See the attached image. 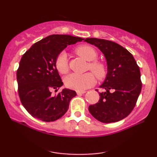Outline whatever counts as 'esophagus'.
Wrapping results in <instances>:
<instances>
[{
	"label": "esophagus",
	"mask_w": 157,
	"mask_h": 157,
	"mask_svg": "<svg viewBox=\"0 0 157 157\" xmlns=\"http://www.w3.org/2000/svg\"><path fill=\"white\" fill-rule=\"evenodd\" d=\"M86 93V91H76V94H78V95H81V94H83Z\"/></svg>",
	"instance_id": "1"
}]
</instances>
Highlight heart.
Instances as JSON below:
<instances>
[{"mask_svg": "<svg viewBox=\"0 0 157 157\" xmlns=\"http://www.w3.org/2000/svg\"><path fill=\"white\" fill-rule=\"evenodd\" d=\"M76 53L87 61H92L89 63V68L95 74L98 79L104 78L106 74V68L104 63L96 61L98 57L97 52L93 47L84 45L79 46L76 49ZM56 66L61 74H66L68 71L67 54L62 51L59 54L56 60ZM65 84L69 89L76 91H83L91 87L95 83V77L91 73H86L83 74H71L65 78Z\"/></svg>", "mask_w": 157, "mask_h": 157, "instance_id": "heart-1", "label": "heart"}]
</instances>
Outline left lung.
<instances>
[{
    "label": "left lung",
    "mask_w": 157,
    "mask_h": 157,
    "mask_svg": "<svg viewBox=\"0 0 157 157\" xmlns=\"http://www.w3.org/2000/svg\"><path fill=\"white\" fill-rule=\"evenodd\" d=\"M84 41L97 47L107 63L106 78L100 86L104 91L99 93L98 102L89 106V112L102 123L121 121L132 112L141 93L139 67L132 53L117 43L96 38Z\"/></svg>",
    "instance_id": "left-lung-1"
}]
</instances>
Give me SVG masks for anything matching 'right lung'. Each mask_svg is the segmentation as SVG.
<instances>
[{
  "instance_id": "1",
  "label": "right lung",
  "mask_w": 157,
  "mask_h": 157,
  "mask_svg": "<svg viewBox=\"0 0 157 157\" xmlns=\"http://www.w3.org/2000/svg\"><path fill=\"white\" fill-rule=\"evenodd\" d=\"M83 40L53 34L34 44L23 55L17 71L18 94L23 106L32 117L43 121H54L67 111L76 93L65 88L56 95L51 94L52 90L57 91L63 84L56 60L68 45Z\"/></svg>"
}]
</instances>
